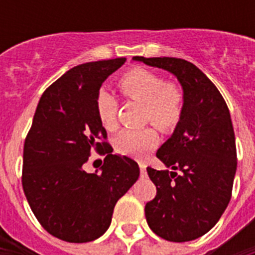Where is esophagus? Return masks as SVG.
<instances>
[{
    "label": "esophagus",
    "mask_w": 255,
    "mask_h": 255,
    "mask_svg": "<svg viewBox=\"0 0 255 255\" xmlns=\"http://www.w3.org/2000/svg\"><path fill=\"white\" fill-rule=\"evenodd\" d=\"M139 167H140V173H141V176H145V174H147V165H145L144 163H140Z\"/></svg>",
    "instance_id": "esophagus-1"
}]
</instances>
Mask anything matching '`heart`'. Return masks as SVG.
<instances>
[{
	"instance_id": "b5f03b06",
	"label": "heart",
	"mask_w": 255,
	"mask_h": 255,
	"mask_svg": "<svg viewBox=\"0 0 255 255\" xmlns=\"http://www.w3.org/2000/svg\"><path fill=\"white\" fill-rule=\"evenodd\" d=\"M119 87L129 100L144 104V118L160 131H172L181 120L184 111V92L177 83L164 82L163 77L151 70L135 67L119 78ZM96 114L106 129H115L118 126V100L111 92L102 88L95 100ZM159 135L153 127L143 129H126L115 139L116 151L123 155L144 159L156 148Z\"/></svg>"
}]
</instances>
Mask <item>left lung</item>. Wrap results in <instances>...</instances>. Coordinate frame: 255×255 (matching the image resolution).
I'll return each mask as SVG.
<instances>
[{"mask_svg":"<svg viewBox=\"0 0 255 255\" xmlns=\"http://www.w3.org/2000/svg\"><path fill=\"white\" fill-rule=\"evenodd\" d=\"M133 59L174 74L184 90L181 120L156 153L173 170L147 168L157 192L145 205V218L167 241H192L217 224L232 197L237 149L229 108L193 63L169 57Z\"/></svg>","mask_w":255,"mask_h":255,"instance_id":"left-lung-1","label":"left lung"}]
</instances>
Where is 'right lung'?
I'll list each match as a JSON object with an SVG mask.
<instances>
[{
  "label": "right lung",
  "instance_id": "add662e5",
  "mask_svg": "<svg viewBox=\"0 0 255 255\" xmlns=\"http://www.w3.org/2000/svg\"><path fill=\"white\" fill-rule=\"evenodd\" d=\"M127 61L115 58L70 69L42 94L23 145L22 186L42 228L62 241L99 238L116 202L139 177V165L112 155L95 100L108 75ZM105 156L102 173L87 174L91 153Z\"/></svg>",
  "mask_w": 255,
  "mask_h": 255
}]
</instances>
